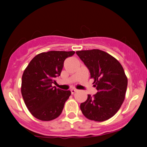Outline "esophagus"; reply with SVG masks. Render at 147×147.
<instances>
[{
	"instance_id": "1",
	"label": "esophagus",
	"mask_w": 147,
	"mask_h": 147,
	"mask_svg": "<svg viewBox=\"0 0 147 147\" xmlns=\"http://www.w3.org/2000/svg\"><path fill=\"white\" fill-rule=\"evenodd\" d=\"M70 91H71V93L72 94H74V93H75L76 92H77V89L72 88V89H71V90H70Z\"/></svg>"
}]
</instances>
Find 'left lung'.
<instances>
[{
	"label": "left lung",
	"instance_id": "obj_1",
	"mask_svg": "<svg viewBox=\"0 0 147 147\" xmlns=\"http://www.w3.org/2000/svg\"><path fill=\"white\" fill-rule=\"evenodd\" d=\"M88 68L97 92L88 95L80 109L90 120L104 122L119 111L125 99L128 79L124 68L115 57L102 50L93 49L76 52Z\"/></svg>",
	"mask_w": 147,
	"mask_h": 147
}]
</instances>
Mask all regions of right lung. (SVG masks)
Wrapping results in <instances>:
<instances>
[{
    "mask_svg": "<svg viewBox=\"0 0 147 147\" xmlns=\"http://www.w3.org/2000/svg\"><path fill=\"white\" fill-rule=\"evenodd\" d=\"M75 52L49 51L35 56L22 76L21 94L29 111L42 121L56 119L61 113L71 92L52 87L61 75L63 62Z\"/></svg>",
    "mask_w": 147,
    "mask_h": 147,
    "instance_id": "add662e5",
    "label": "right lung"
}]
</instances>
